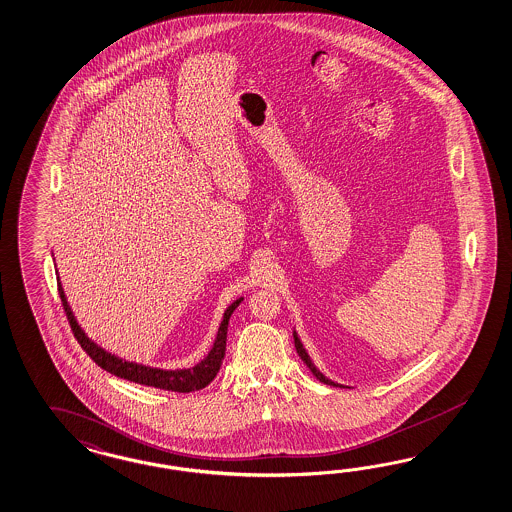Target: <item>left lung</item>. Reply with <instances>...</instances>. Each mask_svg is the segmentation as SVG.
Wrapping results in <instances>:
<instances>
[{
	"mask_svg": "<svg viewBox=\"0 0 512 512\" xmlns=\"http://www.w3.org/2000/svg\"><path fill=\"white\" fill-rule=\"evenodd\" d=\"M292 335H294V346H296V352H298V356H300V358H302V361H304L305 365H307V367L311 369V373L317 376V380H320V382H324V384H328V386L345 387L341 386V384H335V382H332L330 378H326L324 374L320 373L317 367L313 365V361H311V358H309V354L305 352V348L304 345H302V341L298 339V333L294 332L292 333Z\"/></svg>",
	"mask_w": 512,
	"mask_h": 512,
	"instance_id": "left-lung-1",
	"label": "left lung"
}]
</instances>
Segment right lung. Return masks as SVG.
<instances>
[{
	"label": "right lung",
	"mask_w": 512,
	"mask_h": 512,
	"mask_svg": "<svg viewBox=\"0 0 512 512\" xmlns=\"http://www.w3.org/2000/svg\"><path fill=\"white\" fill-rule=\"evenodd\" d=\"M57 291L61 296V304L69 318L70 328L74 337L78 339V343L82 345L83 350L89 354V358L97 363L98 367H102L104 371L115 374L119 378H125L130 382H136L141 386L158 387V389H167V391H177V393H190V391H197L207 387L214 376L218 374L221 367V361L225 356V341H227V326H229V318L233 315L236 307L244 298H238L236 302L229 305L223 313V320H221L220 330L216 335L214 346L210 348L205 360L197 363L192 369H177V371H166V369H156V367H149V365H139L134 361L121 360L119 356L106 352L102 346H98L95 341H91L82 328L78 324V320L74 317L72 309H70L69 302L65 291L61 287V281L57 277Z\"/></svg>",
	"instance_id": "obj_1"
}]
</instances>
